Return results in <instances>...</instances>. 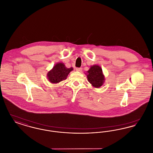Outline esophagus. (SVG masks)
I'll return each instance as SVG.
<instances>
[{
	"label": "esophagus",
	"instance_id": "1",
	"mask_svg": "<svg viewBox=\"0 0 153 153\" xmlns=\"http://www.w3.org/2000/svg\"><path fill=\"white\" fill-rule=\"evenodd\" d=\"M76 71H77V72H81V71H82V68H76Z\"/></svg>",
	"mask_w": 153,
	"mask_h": 153
}]
</instances>
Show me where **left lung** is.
<instances>
[{"instance_id": "obj_1", "label": "left lung", "mask_w": 153, "mask_h": 153, "mask_svg": "<svg viewBox=\"0 0 153 153\" xmlns=\"http://www.w3.org/2000/svg\"><path fill=\"white\" fill-rule=\"evenodd\" d=\"M88 81L96 88L100 87L104 81V76L100 66L94 65L87 71Z\"/></svg>"}]
</instances>
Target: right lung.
<instances>
[{"label":"right lung","instance_id":"right-lung-1","mask_svg":"<svg viewBox=\"0 0 153 153\" xmlns=\"http://www.w3.org/2000/svg\"><path fill=\"white\" fill-rule=\"evenodd\" d=\"M72 70V68H67L64 64L58 63L48 73V78L51 83H58L66 80L68 74Z\"/></svg>","mask_w":153,"mask_h":153}]
</instances>
